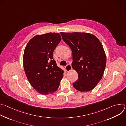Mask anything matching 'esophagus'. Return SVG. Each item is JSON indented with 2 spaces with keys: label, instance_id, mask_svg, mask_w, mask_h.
I'll return each mask as SVG.
<instances>
[{
  "label": "esophagus",
  "instance_id": "esophagus-1",
  "mask_svg": "<svg viewBox=\"0 0 126 126\" xmlns=\"http://www.w3.org/2000/svg\"><path fill=\"white\" fill-rule=\"evenodd\" d=\"M72 68V66L70 65V64H68L66 66V71L68 72L69 71H70Z\"/></svg>",
  "mask_w": 126,
  "mask_h": 126
}]
</instances>
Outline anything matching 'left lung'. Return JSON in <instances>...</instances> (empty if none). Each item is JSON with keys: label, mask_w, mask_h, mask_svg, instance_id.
Segmentation results:
<instances>
[{"label": "left lung", "mask_w": 126, "mask_h": 126, "mask_svg": "<svg viewBox=\"0 0 126 126\" xmlns=\"http://www.w3.org/2000/svg\"><path fill=\"white\" fill-rule=\"evenodd\" d=\"M60 34L73 55L72 68L78 74L73 86L81 92L92 90L102 79L106 64L102 44L94 35L85 32Z\"/></svg>", "instance_id": "1"}]
</instances>
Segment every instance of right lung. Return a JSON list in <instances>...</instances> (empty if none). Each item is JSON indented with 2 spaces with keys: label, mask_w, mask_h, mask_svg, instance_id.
Listing matches in <instances>:
<instances>
[{
  "label": "right lung",
  "mask_w": 126,
  "mask_h": 126,
  "mask_svg": "<svg viewBox=\"0 0 126 126\" xmlns=\"http://www.w3.org/2000/svg\"><path fill=\"white\" fill-rule=\"evenodd\" d=\"M61 39L57 33L38 35L30 40L25 48V73L31 86L41 94L55 92L63 76V70L53 59V51Z\"/></svg>",
  "instance_id": "obj_1"
}]
</instances>
